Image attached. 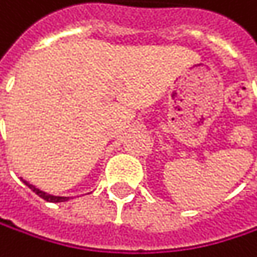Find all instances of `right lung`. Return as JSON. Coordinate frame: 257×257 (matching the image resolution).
<instances>
[{
    "mask_svg": "<svg viewBox=\"0 0 257 257\" xmlns=\"http://www.w3.org/2000/svg\"><path fill=\"white\" fill-rule=\"evenodd\" d=\"M22 182L30 188V190H33L39 197H42L43 200H46V202H54V203H58V202H67L70 197H61V196H54V194H49V193H45V191H42V190H39L37 187H34L33 184H30V182H27V181H24L22 179Z\"/></svg>",
    "mask_w": 257,
    "mask_h": 257,
    "instance_id": "obj_1",
    "label": "right lung"
}]
</instances>
